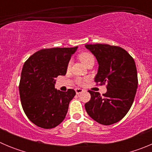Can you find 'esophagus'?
Masks as SVG:
<instances>
[{
	"label": "esophagus",
	"instance_id": "obj_1",
	"mask_svg": "<svg viewBox=\"0 0 152 152\" xmlns=\"http://www.w3.org/2000/svg\"><path fill=\"white\" fill-rule=\"evenodd\" d=\"M75 92H76L77 94H81L82 92H84V90L80 89V88H76V89H75Z\"/></svg>",
	"mask_w": 152,
	"mask_h": 152
}]
</instances>
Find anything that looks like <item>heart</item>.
I'll use <instances>...</instances> for the list:
<instances>
[{
  "instance_id": "heart-1",
  "label": "heart",
  "mask_w": 152,
  "mask_h": 152,
  "mask_svg": "<svg viewBox=\"0 0 152 152\" xmlns=\"http://www.w3.org/2000/svg\"><path fill=\"white\" fill-rule=\"evenodd\" d=\"M79 58H80V61H82L85 65L88 64V62H90V61H94V58L93 55L89 53V52H82V53H80V54L79 55ZM71 65H72V61H69V63H68V69L71 68ZM84 80L82 78H78L77 80V84H80V85L84 84Z\"/></svg>"
}]
</instances>
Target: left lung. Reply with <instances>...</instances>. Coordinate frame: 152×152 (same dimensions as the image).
<instances>
[{"instance_id": "obj_1", "label": "left lung", "mask_w": 152, "mask_h": 152, "mask_svg": "<svg viewBox=\"0 0 152 152\" xmlns=\"http://www.w3.org/2000/svg\"><path fill=\"white\" fill-rule=\"evenodd\" d=\"M85 47L99 64L95 82L107 84V89L103 96L88 91L91 98L85 103V110L100 124L112 125L121 120L133 103L138 88L135 61L121 47L107 44H88Z\"/></svg>"}]
</instances>
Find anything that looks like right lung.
Returning a JSON list of instances; mask_svg holds the SVG:
<instances>
[{"label": "right lung", "mask_w": 152, "mask_h": 152, "mask_svg": "<svg viewBox=\"0 0 152 152\" xmlns=\"http://www.w3.org/2000/svg\"><path fill=\"white\" fill-rule=\"evenodd\" d=\"M73 48H52L36 52L25 61L19 91L21 104L28 119L42 129H52L64 120L70 101L76 94L55 88L56 78L65 75Z\"/></svg>", "instance_id": "right-lung-1"}]
</instances>
